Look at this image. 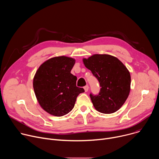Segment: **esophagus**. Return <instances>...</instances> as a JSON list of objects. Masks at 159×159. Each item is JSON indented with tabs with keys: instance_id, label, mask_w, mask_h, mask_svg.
I'll return each mask as SVG.
<instances>
[{
	"instance_id": "1",
	"label": "esophagus",
	"mask_w": 159,
	"mask_h": 159,
	"mask_svg": "<svg viewBox=\"0 0 159 159\" xmlns=\"http://www.w3.org/2000/svg\"><path fill=\"white\" fill-rule=\"evenodd\" d=\"M84 90H85V92H87V91H88V90H89V85H85V86L84 87Z\"/></svg>"
}]
</instances>
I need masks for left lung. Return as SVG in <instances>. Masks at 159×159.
I'll return each instance as SVG.
<instances>
[{
  "instance_id": "left-lung-1",
  "label": "left lung",
  "mask_w": 159,
  "mask_h": 159,
  "mask_svg": "<svg viewBox=\"0 0 159 159\" xmlns=\"http://www.w3.org/2000/svg\"><path fill=\"white\" fill-rule=\"evenodd\" d=\"M83 62L101 87L98 95L90 94L95 109L104 114L119 110L130 92L131 76L125 65L116 57L106 54L93 55L83 58Z\"/></svg>"
}]
</instances>
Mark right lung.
Returning a JSON list of instances; mask_svg holds the SVG:
<instances>
[{"label":"right lung","instance_id":"right-lung-1","mask_svg":"<svg viewBox=\"0 0 159 159\" xmlns=\"http://www.w3.org/2000/svg\"><path fill=\"white\" fill-rule=\"evenodd\" d=\"M74 58L55 57L43 62L33 78V89L40 106L49 114L62 116L72 111L77 96L84 93L70 73Z\"/></svg>","mask_w":159,"mask_h":159}]
</instances>
